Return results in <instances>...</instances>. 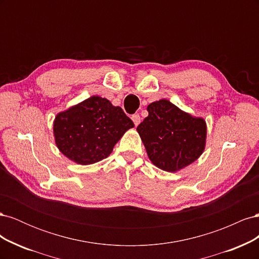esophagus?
Here are the masks:
<instances>
[{
    "label": "esophagus",
    "mask_w": 259,
    "mask_h": 259,
    "mask_svg": "<svg viewBox=\"0 0 259 259\" xmlns=\"http://www.w3.org/2000/svg\"><path fill=\"white\" fill-rule=\"evenodd\" d=\"M132 120H133V122H134L135 126H138L140 121H142V117H140L139 114H133L132 115Z\"/></svg>",
    "instance_id": "1"
}]
</instances>
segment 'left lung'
I'll return each instance as SVG.
<instances>
[{
  "mask_svg": "<svg viewBox=\"0 0 259 259\" xmlns=\"http://www.w3.org/2000/svg\"><path fill=\"white\" fill-rule=\"evenodd\" d=\"M148 116L137 126L148 158L166 171H177L200 158L206 144V122L167 99L147 107Z\"/></svg>",
  "mask_w": 259,
  "mask_h": 259,
  "instance_id": "1",
  "label": "left lung"
}]
</instances>
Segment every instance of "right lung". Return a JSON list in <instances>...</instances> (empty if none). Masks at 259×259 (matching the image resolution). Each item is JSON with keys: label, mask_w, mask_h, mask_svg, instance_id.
Instances as JSON below:
<instances>
[{"label": "right lung", "mask_w": 259, "mask_h": 259, "mask_svg": "<svg viewBox=\"0 0 259 259\" xmlns=\"http://www.w3.org/2000/svg\"><path fill=\"white\" fill-rule=\"evenodd\" d=\"M134 123L121 107L100 96L59 112L54 120V137L59 151L81 165L106 159Z\"/></svg>", "instance_id": "right-lung-1"}]
</instances>
